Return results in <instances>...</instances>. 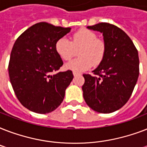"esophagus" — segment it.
Returning <instances> with one entry per match:
<instances>
[{"instance_id":"obj_1","label":"esophagus","mask_w":147,"mask_h":147,"mask_svg":"<svg viewBox=\"0 0 147 147\" xmlns=\"http://www.w3.org/2000/svg\"><path fill=\"white\" fill-rule=\"evenodd\" d=\"M73 75L74 76H79V75H81L79 72H76V71H73Z\"/></svg>"}]
</instances>
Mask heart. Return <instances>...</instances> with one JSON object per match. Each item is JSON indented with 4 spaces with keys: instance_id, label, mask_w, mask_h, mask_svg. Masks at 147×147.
<instances>
[{
    "instance_id": "obj_1",
    "label": "heart",
    "mask_w": 147,
    "mask_h": 147,
    "mask_svg": "<svg viewBox=\"0 0 147 147\" xmlns=\"http://www.w3.org/2000/svg\"><path fill=\"white\" fill-rule=\"evenodd\" d=\"M78 51L79 57L66 65L69 69L81 72L91 67L100 64L105 57L106 44L97 36L94 31L87 28H81L72 34L71 41L66 37H61L56 41L55 49L58 55L65 61L73 58Z\"/></svg>"
}]
</instances>
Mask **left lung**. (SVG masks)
<instances>
[{
	"label": "left lung",
	"instance_id": "1",
	"mask_svg": "<svg viewBox=\"0 0 147 147\" xmlns=\"http://www.w3.org/2000/svg\"><path fill=\"white\" fill-rule=\"evenodd\" d=\"M103 33L105 57L92 72L84 74L83 97L92 110L112 113L130 99L139 76L138 51L127 34L115 25L100 23L88 26Z\"/></svg>",
	"mask_w": 147,
	"mask_h": 147
}]
</instances>
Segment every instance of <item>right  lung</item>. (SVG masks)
Wrapping results in <instances>:
<instances>
[{"label": "right lung", "mask_w": 147, "mask_h": 147, "mask_svg": "<svg viewBox=\"0 0 147 147\" xmlns=\"http://www.w3.org/2000/svg\"><path fill=\"white\" fill-rule=\"evenodd\" d=\"M70 30L40 22L15 41L8 65L9 77L17 99L31 111L50 113L64 99L73 74L71 70L55 73L63 65L55 44Z\"/></svg>", "instance_id": "right-lung-1"}]
</instances>
